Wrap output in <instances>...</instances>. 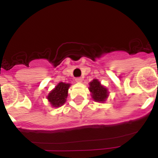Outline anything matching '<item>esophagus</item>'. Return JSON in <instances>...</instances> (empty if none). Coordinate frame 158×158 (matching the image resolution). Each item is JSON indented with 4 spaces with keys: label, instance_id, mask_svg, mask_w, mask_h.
Instances as JSON below:
<instances>
[{
    "label": "esophagus",
    "instance_id": "34e87169",
    "mask_svg": "<svg viewBox=\"0 0 158 158\" xmlns=\"http://www.w3.org/2000/svg\"><path fill=\"white\" fill-rule=\"evenodd\" d=\"M75 81H76V82H77V83H81L83 79H82L81 77H77L76 79H75Z\"/></svg>",
    "mask_w": 158,
    "mask_h": 158
}]
</instances>
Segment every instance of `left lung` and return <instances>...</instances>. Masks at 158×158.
<instances>
[{"instance_id":"1","label":"left lung","mask_w":158,"mask_h":158,"mask_svg":"<svg viewBox=\"0 0 158 158\" xmlns=\"http://www.w3.org/2000/svg\"><path fill=\"white\" fill-rule=\"evenodd\" d=\"M89 91L91 96L96 102H104L108 96V91L100 84L97 79H94L89 83Z\"/></svg>"}]
</instances>
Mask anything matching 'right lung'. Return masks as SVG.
<instances>
[{
	"label": "right lung",
	"instance_id": "add662e5",
	"mask_svg": "<svg viewBox=\"0 0 158 158\" xmlns=\"http://www.w3.org/2000/svg\"><path fill=\"white\" fill-rule=\"evenodd\" d=\"M69 86L70 84L59 82L52 91L49 93L47 96V100L52 107H58L65 104L68 96Z\"/></svg>",
	"mask_w": 158,
	"mask_h": 158
}]
</instances>
